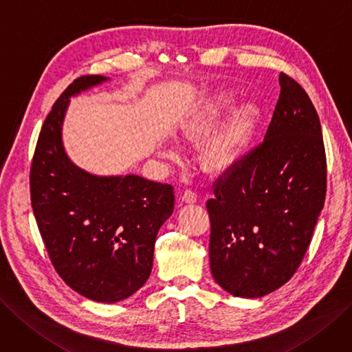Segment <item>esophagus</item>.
Instances as JSON below:
<instances>
[{"instance_id": "34e87169", "label": "esophagus", "mask_w": 352, "mask_h": 352, "mask_svg": "<svg viewBox=\"0 0 352 352\" xmlns=\"http://www.w3.org/2000/svg\"><path fill=\"white\" fill-rule=\"evenodd\" d=\"M181 200H183L184 203H188V204L196 203L197 201V194L194 192L192 190H186L183 192V196H181Z\"/></svg>"}]
</instances>
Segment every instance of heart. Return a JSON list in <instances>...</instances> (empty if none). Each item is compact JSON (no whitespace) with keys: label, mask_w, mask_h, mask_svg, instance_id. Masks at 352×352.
I'll use <instances>...</instances> for the list:
<instances>
[{"label":"heart","mask_w":352,"mask_h":352,"mask_svg":"<svg viewBox=\"0 0 352 352\" xmlns=\"http://www.w3.org/2000/svg\"><path fill=\"white\" fill-rule=\"evenodd\" d=\"M235 100L236 97L232 91H217L206 97L181 122V138L188 143H201L209 139L216 132L225 114L233 107ZM258 120L259 109L255 104H243L233 111L203 151L201 164L206 171L212 174L232 171L248 151ZM161 155L171 161L178 160L177 151L171 146L164 148Z\"/></svg>","instance_id":"heart-1"}]
</instances>
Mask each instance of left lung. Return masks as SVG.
<instances>
[{
	"label": "left lung",
	"mask_w": 352,
	"mask_h": 352,
	"mask_svg": "<svg viewBox=\"0 0 352 352\" xmlns=\"http://www.w3.org/2000/svg\"><path fill=\"white\" fill-rule=\"evenodd\" d=\"M280 98L263 143L213 183L210 270L236 297L287 283L309 248L327 194L319 116L306 91L280 72Z\"/></svg>",
	"instance_id": "1"
}]
</instances>
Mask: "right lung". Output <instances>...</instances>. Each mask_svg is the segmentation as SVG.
Listing matches in <instances>:
<instances>
[{"mask_svg":"<svg viewBox=\"0 0 352 352\" xmlns=\"http://www.w3.org/2000/svg\"><path fill=\"white\" fill-rule=\"evenodd\" d=\"M84 75L47 114L30 168V197L46 251L60 278L91 300L116 303L151 276L155 239L174 212V188L139 175H93L62 145L69 98L106 82Z\"/></svg>","mask_w":352,"mask_h":352,"instance_id":"add662e5","label":"right lung"}]
</instances>
